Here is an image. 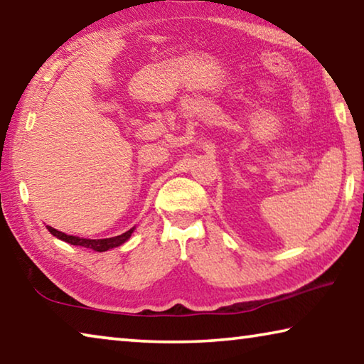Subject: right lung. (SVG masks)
<instances>
[{
    "label": "right lung",
    "instance_id": "add662e5",
    "mask_svg": "<svg viewBox=\"0 0 364 364\" xmlns=\"http://www.w3.org/2000/svg\"><path fill=\"white\" fill-rule=\"evenodd\" d=\"M48 231L53 234V236H56L60 241H64L67 244H72V245H82V247L86 249H91V250H96V252H106L109 249H114V247H119L120 244H123L127 241L128 237L132 236L133 232V228L130 231L120 234V236H115V237H107V239H80L75 236H67L65 232H60L58 230H54L51 226H46Z\"/></svg>",
    "mask_w": 364,
    "mask_h": 364
}]
</instances>
